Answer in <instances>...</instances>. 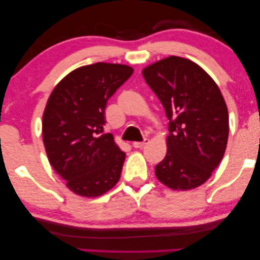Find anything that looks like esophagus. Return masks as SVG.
I'll return each instance as SVG.
<instances>
[{
    "mask_svg": "<svg viewBox=\"0 0 260 260\" xmlns=\"http://www.w3.org/2000/svg\"><path fill=\"white\" fill-rule=\"evenodd\" d=\"M148 143H149V140H148V138H145V140L142 141V142H134L133 147L136 148V149H137V148H143L144 145L148 144Z\"/></svg>",
    "mask_w": 260,
    "mask_h": 260,
    "instance_id": "esophagus-1",
    "label": "esophagus"
}]
</instances>
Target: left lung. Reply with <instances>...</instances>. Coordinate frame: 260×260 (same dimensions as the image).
Returning a JSON list of instances; mask_svg holds the SVG:
<instances>
[{
	"mask_svg": "<svg viewBox=\"0 0 260 260\" xmlns=\"http://www.w3.org/2000/svg\"><path fill=\"white\" fill-rule=\"evenodd\" d=\"M142 76L169 119L166 157L155 167L173 190L200 187L219 166L229 140V111L221 91L197 62L181 56L150 63Z\"/></svg>",
	"mask_w": 260,
	"mask_h": 260,
	"instance_id": "1",
	"label": "left lung"
}]
</instances>
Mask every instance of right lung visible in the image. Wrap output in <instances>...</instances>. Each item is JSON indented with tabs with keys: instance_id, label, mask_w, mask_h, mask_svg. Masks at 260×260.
Masks as SVG:
<instances>
[{
	"instance_id": "right-lung-1",
	"label": "right lung",
	"mask_w": 260,
	"mask_h": 260,
	"mask_svg": "<svg viewBox=\"0 0 260 260\" xmlns=\"http://www.w3.org/2000/svg\"><path fill=\"white\" fill-rule=\"evenodd\" d=\"M134 72L120 63L78 67L56 84L42 115V140L48 161L66 187L98 198L119 181L125 152L104 131L109 98Z\"/></svg>"
}]
</instances>
